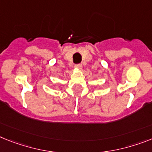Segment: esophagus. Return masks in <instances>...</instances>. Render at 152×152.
<instances>
[{"instance_id": "obj_1", "label": "esophagus", "mask_w": 152, "mask_h": 152, "mask_svg": "<svg viewBox=\"0 0 152 152\" xmlns=\"http://www.w3.org/2000/svg\"><path fill=\"white\" fill-rule=\"evenodd\" d=\"M82 67H83L82 64H77L75 66V68H76V69H82Z\"/></svg>"}]
</instances>
